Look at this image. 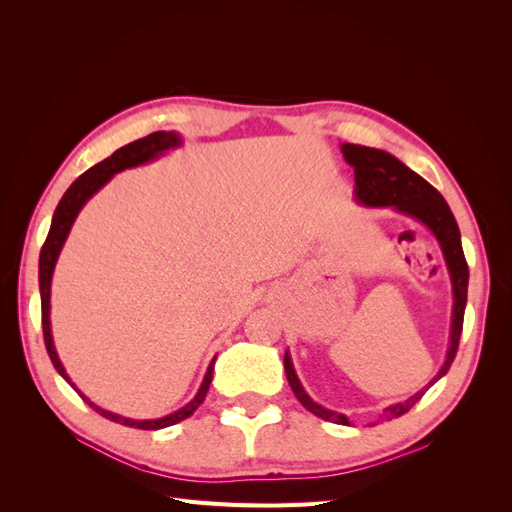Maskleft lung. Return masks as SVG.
Returning <instances> with one entry per match:
<instances>
[{
  "instance_id": "obj_1",
  "label": "left lung",
  "mask_w": 512,
  "mask_h": 512,
  "mask_svg": "<svg viewBox=\"0 0 512 512\" xmlns=\"http://www.w3.org/2000/svg\"><path fill=\"white\" fill-rule=\"evenodd\" d=\"M342 153L346 162L354 168V183L356 190L354 196L365 207H393L395 211L410 215V218L425 224L433 237L438 239L442 254L446 260L448 273H451L453 282V320H451V346L446 352V361L438 376L433 378L423 391L408 397L406 401H399L389 408H384L380 414V421H393V418L406 414L418 399L425 395V391L433 382H438L455 361V354L459 348V337L463 329V312H466V301H468V262L463 256L461 247V235L459 226L455 222V215L451 207L446 205L442 194L427 183L421 175H416L404 162H399L391 153L374 147H363V145H342ZM284 369L286 378L292 393L312 414L324 418V421H331L337 425H350L348 416L342 412H333L322 408L320 404L305 393L297 374H294V367L290 361V354L284 356Z\"/></svg>"
}]
</instances>
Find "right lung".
<instances>
[{"instance_id":"right-lung-1","label":"right lung","mask_w":512,"mask_h":512,"mask_svg":"<svg viewBox=\"0 0 512 512\" xmlns=\"http://www.w3.org/2000/svg\"><path fill=\"white\" fill-rule=\"evenodd\" d=\"M179 145H181V136L177 132H153V134H149L145 138H138V141H134V143H130L126 147L117 149L111 158H106L100 164L91 166L87 173H83L79 179H76L70 185V188L66 190V194L61 196L59 205H57V209L53 213L49 237H46L42 250H40V273H38V280H40V301H42V331H44L46 352H49L55 369L59 371V376L64 378V380H68L70 384H72V380L66 374L64 365H61V361H59L57 350L53 346V335H51V280H53L55 262L59 258L61 247H64V243L68 239V232H70V228H72V224L76 220V215H79V211L83 209V205L102 188L106 181H111V177L115 173H121V170H126V168H132V166L156 160L158 156H162L164 151L175 149ZM213 363H215V359L211 361L207 374H205V380H203V384H200V389H198L196 397L190 401V404L183 406L181 410H177L173 414L156 418V421H132V418H126V416H119V414H113V412H108V410H102L96 404H91V401L79 389H76L74 384H72V389L85 399V404H89L96 412H100L104 418H108V421L119 423V425H126V427H136V429H162V427H170V425L183 421V418L192 416L196 412V408L203 404L205 395L209 391L211 378H213Z\"/></svg>"}]
</instances>
